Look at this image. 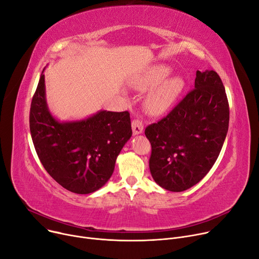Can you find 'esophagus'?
Returning <instances> with one entry per match:
<instances>
[{
    "mask_svg": "<svg viewBox=\"0 0 259 259\" xmlns=\"http://www.w3.org/2000/svg\"><path fill=\"white\" fill-rule=\"evenodd\" d=\"M132 127H133L134 135H140L144 131V124L140 119H134L132 121Z\"/></svg>",
    "mask_w": 259,
    "mask_h": 259,
    "instance_id": "obj_1",
    "label": "esophagus"
}]
</instances>
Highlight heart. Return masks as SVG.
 <instances>
[{
    "label": "heart",
    "instance_id": "obj_1",
    "mask_svg": "<svg viewBox=\"0 0 259 259\" xmlns=\"http://www.w3.org/2000/svg\"><path fill=\"white\" fill-rule=\"evenodd\" d=\"M170 72V67L166 65H154L147 69L136 82L138 88L145 90L159 85L149 93L146 101L147 109L152 115H161L165 113L184 90L185 83L181 77L172 76L163 81Z\"/></svg>",
    "mask_w": 259,
    "mask_h": 259
}]
</instances>
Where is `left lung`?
<instances>
[{"label": "left lung", "mask_w": 259, "mask_h": 259, "mask_svg": "<svg viewBox=\"0 0 259 259\" xmlns=\"http://www.w3.org/2000/svg\"><path fill=\"white\" fill-rule=\"evenodd\" d=\"M228 124L229 105L220 76L197 70L195 88L162 120L145 128L154 182L171 192L198 184L220 154Z\"/></svg>", "instance_id": "obj_1"}]
</instances>
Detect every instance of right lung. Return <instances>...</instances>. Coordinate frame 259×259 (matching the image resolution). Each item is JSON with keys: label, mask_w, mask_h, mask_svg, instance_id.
<instances>
[{"label": "right lung", "mask_w": 259, "mask_h": 259, "mask_svg": "<svg viewBox=\"0 0 259 259\" xmlns=\"http://www.w3.org/2000/svg\"><path fill=\"white\" fill-rule=\"evenodd\" d=\"M44 70L30 109V131L39 160L64 189L93 193L110 180L118 154L132 137L130 113L104 110L83 120L60 122L47 104Z\"/></svg>", "instance_id": "add662e5"}]
</instances>
